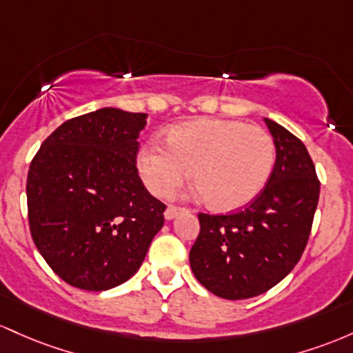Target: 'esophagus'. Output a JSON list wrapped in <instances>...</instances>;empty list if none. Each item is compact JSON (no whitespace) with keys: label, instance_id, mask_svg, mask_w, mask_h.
Masks as SVG:
<instances>
[{"label":"esophagus","instance_id":"1","mask_svg":"<svg viewBox=\"0 0 353 353\" xmlns=\"http://www.w3.org/2000/svg\"><path fill=\"white\" fill-rule=\"evenodd\" d=\"M181 212H185V208L173 207V205H170V207L165 210V219L166 220H173L178 215V213H181Z\"/></svg>","mask_w":353,"mask_h":353}]
</instances>
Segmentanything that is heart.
I'll return each instance as SVG.
<instances>
[{
    "mask_svg": "<svg viewBox=\"0 0 353 353\" xmlns=\"http://www.w3.org/2000/svg\"><path fill=\"white\" fill-rule=\"evenodd\" d=\"M166 145L150 141L138 152V173L146 188L157 196H172L193 172L207 203L220 212H233L255 200L276 157L270 133L241 121L178 123L166 134Z\"/></svg>",
    "mask_w": 353,
    "mask_h": 353,
    "instance_id": "obj_1",
    "label": "heart"
}]
</instances>
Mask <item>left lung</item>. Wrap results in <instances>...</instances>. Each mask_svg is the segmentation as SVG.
Instances as JSON below:
<instances>
[{
	"label": "left lung",
	"instance_id": "obj_1",
	"mask_svg": "<svg viewBox=\"0 0 353 353\" xmlns=\"http://www.w3.org/2000/svg\"><path fill=\"white\" fill-rule=\"evenodd\" d=\"M265 123L276 150L265 188L235 213H198L190 267L221 299H252L275 287L299 263L314 223L320 195L314 161L295 134L268 118Z\"/></svg>",
	"mask_w": 353,
	"mask_h": 353
}]
</instances>
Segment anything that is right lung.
I'll return each instance as SVG.
<instances>
[{
  "label": "right lung",
  "instance_id": "1",
  "mask_svg": "<svg viewBox=\"0 0 353 353\" xmlns=\"http://www.w3.org/2000/svg\"><path fill=\"white\" fill-rule=\"evenodd\" d=\"M145 125L146 113L97 110L59 125L31 160V236L71 287L101 292L132 279L163 227L166 205L137 168Z\"/></svg>",
  "mask_w": 353,
  "mask_h": 353
}]
</instances>
